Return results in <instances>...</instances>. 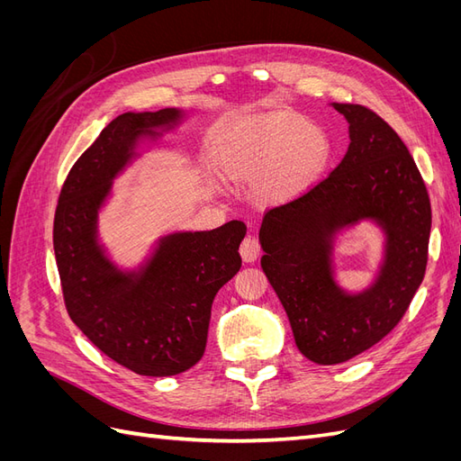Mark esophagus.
I'll return each mask as SVG.
<instances>
[{
  "instance_id": "obj_1",
  "label": "esophagus",
  "mask_w": 461,
  "mask_h": 461,
  "mask_svg": "<svg viewBox=\"0 0 461 461\" xmlns=\"http://www.w3.org/2000/svg\"><path fill=\"white\" fill-rule=\"evenodd\" d=\"M240 256H242L244 263H254V261L259 259L261 246L254 239V236H248V239L242 240V244H240Z\"/></svg>"
}]
</instances>
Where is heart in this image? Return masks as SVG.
I'll use <instances>...</instances> for the list:
<instances>
[{
    "label": "heart",
    "instance_id": "b5f03b06",
    "mask_svg": "<svg viewBox=\"0 0 461 461\" xmlns=\"http://www.w3.org/2000/svg\"><path fill=\"white\" fill-rule=\"evenodd\" d=\"M329 156L323 129L292 111H271L234 124L222 136L215 169L222 183L256 185L265 205H283L317 183Z\"/></svg>",
    "mask_w": 461,
    "mask_h": 461
}]
</instances>
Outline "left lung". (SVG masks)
<instances>
[{
  "instance_id": "left-lung-1",
  "label": "left lung",
  "mask_w": 461,
  "mask_h": 461,
  "mask_svg": "<svg viewBox=\"0 0 461 461\" xmlns=\"http://www.w3.org/2000/svg\"><path fill=\"white\" fill-rule=\"evenodd\" d=\"M350 122L337 169L302 196L267 209L261 269L288 315L298 350L337 366L369 350L406 315L429 259L430 200L425 180L390 124L357 104H332ZM375 218L387 232L377 283L348 297L330 271L333 232Z\"/></svg>"
}]
</instances>
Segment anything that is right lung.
I'll use <instances>...</instances> for the list:
<instances>
[{
	"instance_id": "right-lung-1",
	"label": "right lung",
	"mask_w": 461,
	"mask_h": 461,
	"mask_svg": "<svg viewBox=\"0 0 461 461\" xmlns=\"http://www.w3.org/2000/svg\"><path fill=\"white\" fill-rule=\"evenodd\" d=\"M178 117V109L167 107L111 121L68 171L53 219L68 317L107 357L144 376H171L198 364L213 298L242 265V221L167 236L138 275L117 271L95 242L97 209L132 146Z\"/></svg>"
}]
</instances>
